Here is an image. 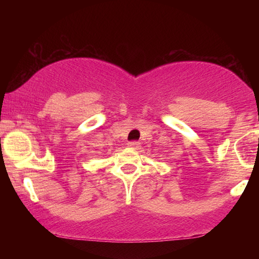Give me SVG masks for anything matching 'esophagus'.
<instances>
[{
    "mask_svg": "<svg viewBox=\"0 0 259 259\" xmlns=\"http://www.w3.org/2000/svg\"><path fill=\"white\" fill-rule=\"evenodd\" d=\"M139 145H140V144L138 142H135V140H134V142L128 143V146L131 147V148H138Z\"/></svg>",
    "mask_w": 259,
    "mask_h": 259,
    "instance_id": "esophagus-1",
    "label": "esophagus"
}]
</instances>
